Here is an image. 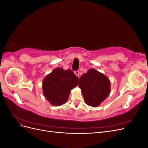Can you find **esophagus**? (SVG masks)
I'll return each instance as SVG.
<instances>
[{
	"mask_svg": "<svg viewBox=\"0 0 148 148\" xmlns=\"http://www.w3.org/2000/svg\"><path fill=\"white\" fill-rule=\"evenodd\" d=\"M75 75L77 76L78 77H79V71H78V70H77V71H75Z\"/></svg>",
	"mask_w": 148,
	"mask_h": 148,
	"instance_id": "34e87169",
	"label": "esophagus"
}]
</instances>
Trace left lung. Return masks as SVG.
I'll return each instance as SVG.
<instances>
[{
    "label": "left lung",
    "instance_id": "left-lung-1",
    "mask_svg": "<svg viewBox=\"0 0 148 148\" xmlns=\"http://www.w3.org/2000/svg\"><path fill=\"white\" fill-rule=\"evenodd\" d=\"M110 85L108 78L95 69L89 70L83 74L78 83L85 102L94 107L99 106L109 96Z\"/></svg>",
    "mask_w": 148,
    "mask_h": 148
}]
</instances>
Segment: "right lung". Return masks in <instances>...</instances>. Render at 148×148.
I'll list each match as a JSON object with an SVG mask.
<instances>
[{"label": "right lung", "mask_w": 148, "mask_h": 148, "mask_svg": "<svg viewBox=\"0 0 148 148\" xmlns=\"http://www.w3.org/2000/svg\"><path fill=\"white\" fill-rule=\"evenodd\" d=\"M79 78L71 70L57 68L44 78L43 94L51 104L59 106L68 100L70 91L78 83Z\"/></svg>", "instance_id": "add662e5"}]
</instances>
